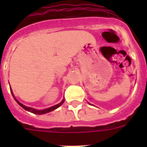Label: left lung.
Listing matches in <instances>:
<instances>
[{
    "label": "left lung",
    "instance_id": "left-lung-1",
    "mask_svg": "<svg viewBox=\"0 0 147 147\" xmlns=\"http://www.w3.org/2000/svg\"><path fill=\"white\" fill-rule=\"evenodd\" d=\"M88 104H90V103H88ZM90 105H91V104H90Z\"/></svg>",
    "mask_w": 147,
    "mask_h": 147
}]
</instances>
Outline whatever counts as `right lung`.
Listing matches in <instances>:
<instances>
[{"instance_id": "1", "label": "right lung", "mask_w": 147, "mask_h": 147, "mask_svg": "<svg viewBox=\"0 0 147 147\" xmlns=\"http://www.w3.org/2000/svg\"><path fill=\"white\" fill-rule=\"evenodd\" d=\"M10 90H11V95H12L13 98H15V100L17 102V103L20 105V107H22L23 109H24V110H27V111H28V112H31L34 114H37V115H42V114H45V113H49V112H51V111H53V110H56V109H57L58 107H60L61 105L64 103V102H65V99L63 98L60 103L54 105V106H52V107H49V108H46V109H43V110H37V109H34V108H32V107L25 106L24 105H23V104L20 103V102H18V100L16 99V98L15 97V96H14V94H13V92H12V90H11V88H10Z\"/></svg>"}]
</instances>
